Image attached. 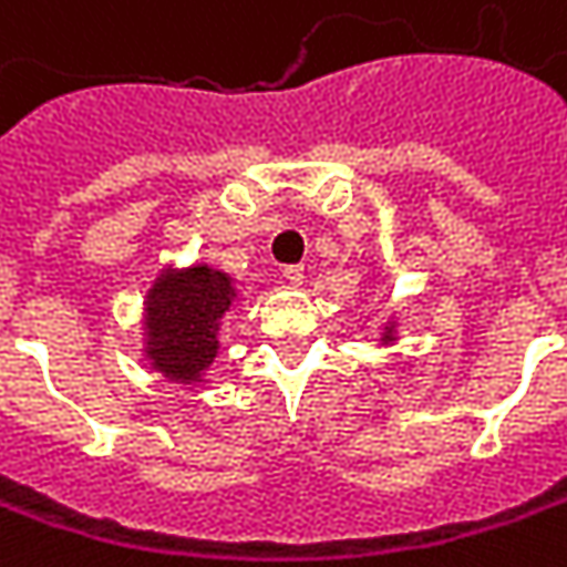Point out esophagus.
<instances>
[{
  "label": "esophagus",
  "mask_w": 567,
  "mask_h": 567,
  "mask_svg": "<svg viewBox=\"0 0 567 567\" xmlns=\"http://www.w3.org/2000/svg\"><path fill=\"white\" fill-rule=\"evenodd\" d=\"M282 276L291 285H301L303 282V266L301 264H288L282 266Z\"/></svg>",
  "instance_id": "1"
}]
</instances>
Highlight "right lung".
Returning a JSON list of instances; mask_svg holds the SVG:
<instances>
[{
  "label": "right lung",
  "instance_id": "add662e5",
  "mask_svg": "<svg viewBox=\"0 0 567 567\" xmlns=\"http://www.w3.org/2000/svg\"><path fill=\"white\" fill-rule=\"evenodd\" d=\"M235 288L225 272L194 266L166 272L147 298L150 358L172 380H197L219 351V320Z\"/></svg>",
  "mask_w": 567,
  "mask_h": 567
}]
</instances>
